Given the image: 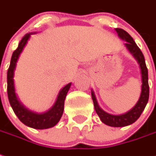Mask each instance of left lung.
<instances>
[{
  "mask_svg": "<svg viewBox=\"0 0 156 156\" xmlns=\"http://www.w3.org/2000/svg\"><path fill=\"white\" fill-rule=\"evenodd\" d=\"M115 30L118 34V36L121 39L127 41L125 45L127 46L128 51L131 52L133 55L134 56L135 59L138 61L140 69H141L142 91H141L139 100L137 102V104L135 105L134 107L128 112L122 114V115H119V116H114V115H111V114L105 112L103 110L100 108L93 91H91V95H92V99H93L94 110L98 114V116H100L102 122H104L105 124L111 126V127H118L130 125L139 119L140 115L142 114L143 111L144 110L145 106H146L147 102L149 101L150 87H149V83H148V69H147L144 56L143 55L142 51H140L139 46L137 45L133 39L132 38L131 35L122 29H115Z\"/></svg>",
  "mask_w": 156,
  "mask_h": 156,
  "instance_id": "1",
  "label": "left lung"
}]
</instances>
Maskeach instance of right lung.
I'll return each mask as SVG.
<instances>
[{"instance_id": "add662e5", "label": "right lung", "mask_w": 156, "mask_h": 156, "mask_svg": "<svg viewBox=\"0 0 156 156\" xmlns=\"http://www.w3.org/2000/svg\"><path fill=\"white\" fill-rule=\"evenodd\" d=\"M31 34H25L21 41L19 42L17 50L14 51L12 53L9 68L7 70V96H8L10 105L13 110L14 113L17 115L18 119L20 120L23 123L33 128L45 129V128L54 127L55 124H57L62 116L63 110H64V101L67 96L68 90L70 89L71 83L61 89L55 105L52 106L51 109H50L48 112L44 113L37 114L34 112H30L20 104V102L18 101L15 94V90H14V69L16 67V63L18 59V56L25 46V44H27V41L29 39Z\"/></svg>"}]
</instances>
